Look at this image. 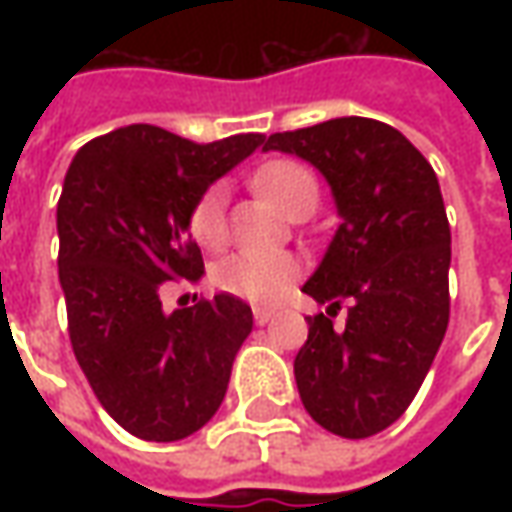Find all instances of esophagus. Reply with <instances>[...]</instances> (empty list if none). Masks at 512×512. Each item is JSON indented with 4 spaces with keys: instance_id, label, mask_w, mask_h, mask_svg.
I'll return each mask as SVG.
<instances>
[{
    "instance_id": "34e87169",
    "label": "esophagus",
    "mask_w": 512,
    "mask_h": 512,
    "mask_svg": "<svg viewBox=\"0 0 512 512\" xmlns=\"http://www.w3.org/2000/svg\"><path fill=\"white\" fill-rule=\"evenodd\" d=\"M273 316H276V310H273V307H256V310H253V319H256V325H267Z\"/></svg>"
}]
</instances>
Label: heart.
<instances>
[{
  "label": "heart",
  "mask_w": 512,
  "mask_h": 512,
  "mask_svg": "<svg viewBox=\"0 0 512 512\" xmlns=\"http://www.w3.org/2000/svg\"><path fill=\"white\" fill-rule=\"evenodd\" d=\"M256 190L265 196L267 202L290 210L305 196H319L316 179L299 162H267L265 168L256 170L253 176ZM225 187L210 185L196 199L190 210V233L202 245H219L225 236ZM299 276V262L296 256L282 253V250H242L230 253L219 265L213 267V285L227 296L245 299L253 305H270L279 302L287 293V287Z\"/></svg>",
  "instance_id": "obj_1"
}]
</instances>
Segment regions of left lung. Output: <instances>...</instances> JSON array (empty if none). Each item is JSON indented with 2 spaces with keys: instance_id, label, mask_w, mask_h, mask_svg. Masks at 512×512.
<instances>
[{
  "instance_id": "left-lung-1",
  "label": "left lung",
  "mask_w": 512,
  "mask_h": 512,
  "mask_svg": "<svg viewBox=\"0 0 512 512\" xmlns=\"http://www.w3.org/2000/svg\"><path fill=\"white\" fill-rule=\"evenodd\" d=\"M265 150L310 162L330 185L342 225L305 282L327 313L307 316L293 373L313 422L367 439L419 393L450 319V225L439 179L402 133L342 116L273 133ZM348 305L345 327L332 316Z\"/></svg>"
}]
</instances>
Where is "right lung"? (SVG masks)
<instances>
[{
	"mask_svg": "<svg viewBox=\"0 0 512 512\" xmlns=\"http://www.w3.org/2000/svg\"><path fill=\"white\" fill-rule=\"evenodd\" d=\"M262 142L239 133L196 145L128 125L90 139L65 173L56 230L70 344L96 399L136 439L179 442L225 399L250 307L219 293L165 313L159 290L202 279L190 210Z\"/></svg>",
	"mask_w": 512,
	"mask_h": 512,
	"instance_id": "right-lung-1",
	"label": "right lung"
}]
</instances>
